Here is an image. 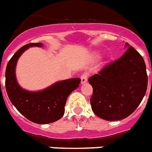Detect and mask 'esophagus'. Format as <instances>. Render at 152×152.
I'll return each instance as SVG.
<instances>
[{"mask_svg":"<svg viewBox=\"0 0 152 152\" xmlns=\"http://www.w3.org/2000/svg\"><path fill=\"white\" fill-rule=\"evenodd\" d=\"M88 73H87V72L83 73L82 75H81V77H80V79H81V83H87V79H88Z\"/></svg>","mask_w":152,"mask_h":152,"instance_id":"1","label":"esophagus"}]
</instances>
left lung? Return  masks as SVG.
<instances>
[{"label":"left lung","instance_id":"obj_1","mask_svg":"<svg viewBox=\"0 0 152 152\" xmlns=\"http://www.w3.org/2000/svg\"><path fill=\"white\" fill-rule=\"evenodd\" d=\"M127 50L115 61L107 64L88 79L93 87L91 108L108 121L120 120L136 110L148 87V75L143 57L128 43Z\"/></svg>","mask_w":152,"mask_h":152}]
</instances>
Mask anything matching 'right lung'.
I'll list each match as a JSON object with an SVG mask.
<instances>
[{
    "mask_svg": "<svg viewBox=\"0 0 152 152\" xmlns=\"http://www.w3.org/2000/svg\"><path fill=\"white\" fill-rule=\"evenodd\" d=\"M42 47L40 43H31L22 47L8 61L5 72V88L10 101L16 109L33 123L47 124L58 120L65 113L67 97L79 87L80 78L65 80L39 92L26 91L18 84L15 65L18 58L29 47Z\"/></svg>",
    "mask_w": 152,
    "mask_h": 152,
    "instance_id": "add662e5",
    "label": "right lung"
}]
</instances>
